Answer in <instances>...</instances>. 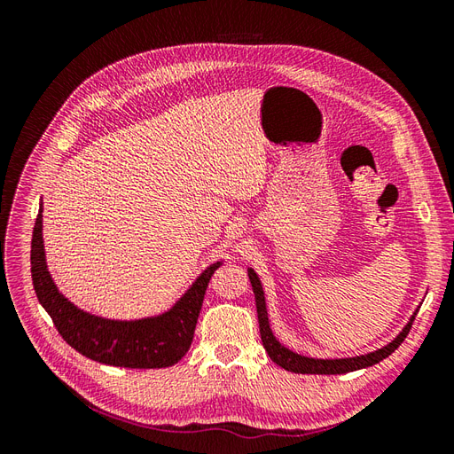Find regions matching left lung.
I'll return each instance as SVG.
<instances>
[{
    "label": "left lung",
    "mask_w": 454,
    "mask_h": 454,
    "mask_svg": "<svg viewBox=\"0 0 454 454\" xmlns=\"http://www.w3.org/2000/svg\"><path fill=\"white\" fill-rule=\"evenodd\" d=\"M248 277L254 287L255 294V305H257V320H259V333H261V340H263V347L269 354V358L284 367L286 371H294V373H312V375H340V373H350V371L356 369H364L369 365H375L379 362H382L388 356L402 345L405 340L407 333L411 332V325L415 322V316L409 320V324L403 327V332L397 335L390 345H387L384 348L371 352L365 356H358V358H347V360H312V358H305V356H299L292 350L284 348L280 342L274 339L270 327H269V318H267V307H265V295H263V287H261V282L257 278V274L250 269Z\"/></svg>",
    "instance_id": "8db88e82"
}]
</instances>
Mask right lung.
Returning <instances> with one entry per match:
<instances>
[{"label":"right lung","mask_w":454,"mask_h":454,"mask_svg":"<svg viewBox=\"0 0 454 454\" xmlns=\"http://www.w3.org/2000/svg\"><path fill=\"white\" fill-rule=\"evenodd\" d=\"M32 280L39 303L49 312L62 339L87 358L130 369H159L180 362L193 342L195 325L208 290L215 263L184 295L170 312L138 322H114L96 318L75 309L52 284L45 265L43 237H41V210L32 235Z\"/></svg>","instance_id":"1"}]
</instances>
